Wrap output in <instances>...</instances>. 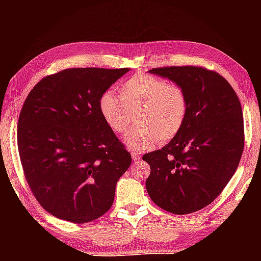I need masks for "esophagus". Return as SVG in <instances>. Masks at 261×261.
<instances>
[{
    "instance_id": "obj_1",
    "label": "esophagus",
    "mask_w": 261,
    "mask_h": 261,
    "mask_svg": "<svg viewBox=\"0 0 261 261\" xmlns=\"http://www.w3.org/2000/svg\"><path fill=\"white\" fill-rule=\"evenodd\" d=\"M131 158H132V160H134L135 162H137V161H139L140 160V155L138 153H135V152H132L131 153Z\"/></svg>"
}]
</instances>
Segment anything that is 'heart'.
I'll use <instances>...</instances> for the list:
<instances>
[{
  "mask_svg": "<svg viewBox=\"0 0 261 261\" xmlns=\"http://www.w3.org/2000/svg\"><path fill=\"white\" fill-rule=\"evenodd\" d=\"M121 99L112 92L101 95L99 109L110 130L125 132L135 120L138 126L124 137L132 151H147L159 140H170L182 129L188 115V96L179 85L152 74L138 73L120 86Z\"/></svg>",
  "mask_w": 261,
  "mask_h": 261,
  "instance_id": "1",
  "label": "heart"
}]
</instances>
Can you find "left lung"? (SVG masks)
I'll list each match as a JSON object with an SVG mask.
<instances>
[{"label":"left lung","instance_id":"8db88e82","mask_svg":"<svg viewBox=\"0 0 261 261\" xmlns=\"http://www.w3.org/2000/svg\"><path fill=\"white\" fill-rule=\"evenodd\" d=\"M188 96L182 129L165 147L145 154L146 190L154 204L183 215L210 205L235 174L244 148V123L235 91L219 73L199 67L152 69Z\"/></svg>","mask_w":261,"mask_h":261}]
</instances>
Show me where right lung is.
<instances>
[{"label":"right lung","instance_id":"1","mask_svg":"<svg viewBox=\"0 0 261 261\" xmlns=\"http://www.w3.org/2000/svg\"><path fill=\"white\" fill-rule=\"evenodd\" d=\"M130 69L74 68L41 79L18 120L25 178L55 218L86 223L110 207L130 153L106 124L99 101Z\"/></svg>","mask_w":261,"mask_h":261}]
</instances>
